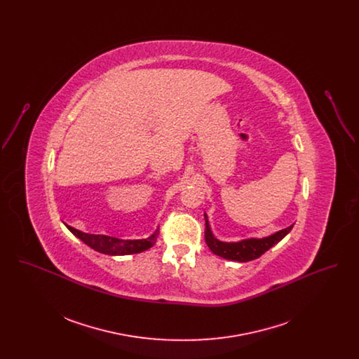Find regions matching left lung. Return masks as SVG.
Listing matches in <instances>:
<instances>
[{
	"label": "left lung",
	"mask_w": 359,
	"mask_h": 359,
	"mask_svg": "<svg viewBox=\"0 0 359 359\" xmlns=\"http://www.w3.org/2000/svg\"><path fill=\"white\" fill-rule=\"evenodd\" d=\"M205 239L210 250L214 255L222 257L224 259H231L238 262H248L262 256L266 250H269L272 246L284 238L293 227V224H290V227L283 229L265 238L242 239L239 242H222L214 237L205 214Z\"/></svg>",
	"instance_id": "8db88e82"
}]
</instances>
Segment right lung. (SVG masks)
Listing matches in <instances>:
<instances>
[{
    "label": "right lung",
    "instance_id": "obj_1",
    "mask_svg": "<svg viewBox=\"0 0 359 359\" xmlns=\"http://www.w3.org/2000/svg\"><path fill=\"white\" fill-rule=\"evenodd\" d=\"M69 231L83 241L87 246L94 249L95 252H100L109 256H126V255H136L144 250H148L152 248L158 236V229L154 231L151 237L145 239H120L101 234H87L81 230H76L66 224Z\"/></svg>",
    "mask_w": 359,
    "mask_h": 359
}]
</instances>
